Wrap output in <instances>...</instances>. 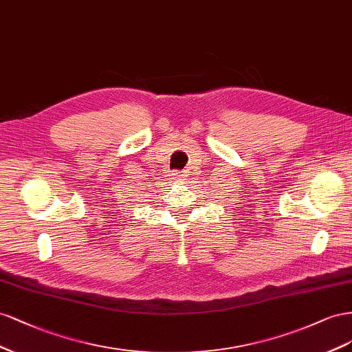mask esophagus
Wrapping results in <instances>:
<instances>
[{"label":"esophagus","instance_id":"esophagus-1","mask_svg":"<svg viewBox=\"0 0 352 352\" xmlns=\"http://www.w3.org/2000/svg\"><path fill=\"white\" fill-rule=\"evenodd\" d=\"M170 175H173V178L175 179L177 183L182 184L187 179V170H182V173H179V170H178V173H170Z\"/></svg>","mask_w":352,"mask_h":352}]
</instances>
